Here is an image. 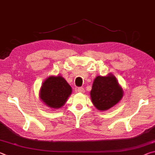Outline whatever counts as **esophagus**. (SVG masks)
Returning a JSON list of instances; mask_svg holds the SVG:
<instances>
[{
  "instance_id": "obj_1",
  "label": "esophagus",
  "mask_w": 155,
  "mask_h": 155,
  "mask_svg": "<svg viewBox=\"0 0 155 155\" xmlns=\"http://www.w3.org/2000/svg\"><path fill=\"white\" fill-rule=\"evenodd\" d=\"M77 90L78 92H80V93H84L85 92L84 88H83V87H78V88H77Z\"/></svg>"
}]
</instances>
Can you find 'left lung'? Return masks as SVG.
I'll return each instance as SVG.
<instances>
[{"label":"left lung","mask_w":155,"mask_h":155,"mask_svg":"<svg viewBox=\"0 0 155 155\" xmlns=\"http://www.w3.org/2000/svg\"><path fill=\"white\" fill-rule=\"evenodd\" d=\"M124 91L117 78L111 73L107 76H97L93 82L90 97L93 105L100 111H105L121 100Z\"/></svg>","instance_id":"left-lung-1"}]
</instances>
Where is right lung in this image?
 I'll return each instance as SVG.
<instances>
[{"label":"right lung","instance_id":"obj_1","mask_svg":"<svg viewBox=\"0 0 155 155\" xmlns=\"http://www.w3.org/2000/svg\"><path fill=\"white\" fill-rule=\"evenodd\" d=\"M72 92V87L63 77L50 76L41 85L39 97L47 106L58 109L65 105Z\"/></svg>","mask_w":155,"mask_h":155}]
</instances>
